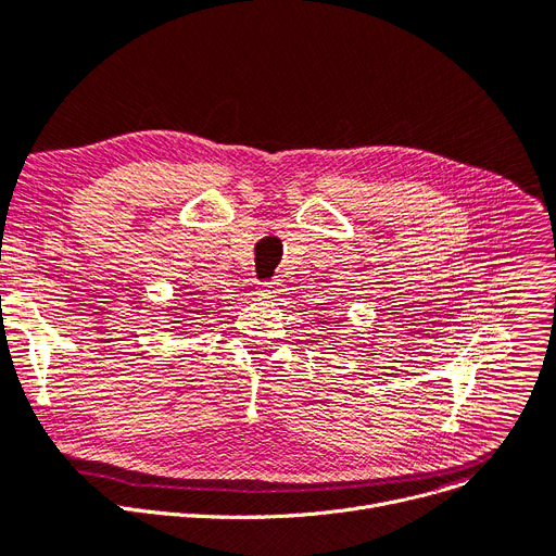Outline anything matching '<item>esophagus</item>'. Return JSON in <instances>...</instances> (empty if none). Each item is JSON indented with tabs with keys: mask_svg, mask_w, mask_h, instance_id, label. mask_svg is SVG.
I'll list each match as a JSON object with an SVG mask.
<instances>
[{
	"mask_svg": "<svg viewBox=\"0 0 556 556\" xmlns=\"http://www.w3.org/2000/svg\"><path fill=\"white\" fill-rule=\"evenodd\" d=\"M258 295H261L263 300H273V298L281 295V283H279L277 279H273V281H263V283L258 286Z\"/></svg>",
	"mask_w": 556,
	"mask_h": 556,
	"instance_id": "1",
	"label": "esophagus"
}]
</instances>
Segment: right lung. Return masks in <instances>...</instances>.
<instances>
[{"label":"right lung","mask_w":556,"mask_h":556,"mask_svg":"<svg viewBox=\"0 0 556 556\" xmlns=\"http://www.w3.org/2000/svg\"><path fill=\"white\" fill-rule=\"evenodd\" d=\"M185 311H187V308H185ZM191 313H195V311H191Z\"/></svg>","instance_id":"obj_1"}]
</instances>
